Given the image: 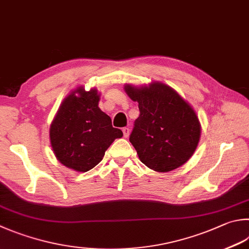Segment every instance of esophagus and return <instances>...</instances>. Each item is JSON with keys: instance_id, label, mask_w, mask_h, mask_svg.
Masks as SVG:
<instances>
[{"instance_id": "34e87169", "label": "esophagus", "mask_w": 249, "mask_h": 249, "mask_svg": "<svg viewBox=\"0 0 249 249\" xmlns=\"http://www.w3.org/2000/svg\"><path fill=\"white\" fill-rule=\"evenodd\" d=\"M123 132H124V138H129V135H130V129L129 128H124L123 129Z\"/></svg>"}]
</instances>
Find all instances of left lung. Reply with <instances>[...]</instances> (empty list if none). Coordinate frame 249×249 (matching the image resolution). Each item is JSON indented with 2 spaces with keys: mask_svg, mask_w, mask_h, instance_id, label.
I'll use <instances>...</instances> for the list:
<instances>
[{
  "mask_svg": "<svg viewBox=\"0 0 249 249\" xmlns=\"http://www.w3.org/2000/svg\"><path fill=\"white\" fill-rule=\"evenodd\" d=\"M124 91L139 103L140 116L129 140L140 160L158 172L184 165L200 138V124L192 106L161 82L148 87L125 84Z\"/></svg>",
  "mask_w": 249,
  "mask_h": 249,
  "instance_id": "obj_1",
  "label": "left lung"
}]
</instances>
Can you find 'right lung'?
Masks as SVG:
<instances>
[{
  "label": "right lung",
  "instance_id": "obj_1",
  "mask_svg": "<svg viewBox=\"0 0 249 249\" xmlns=\"http://www.w3.org/2000/svg\"><path fill=\"white\" fill-rule=\"evenodd\" d=\"M96 89L79 87L63 101L50 128L51 146L57 160L78 172L94 168L123 131L111 125L98 107Z\"/></svg>",
  "mask_w": 249,
  "mask_h": 249
}]
</instances>
